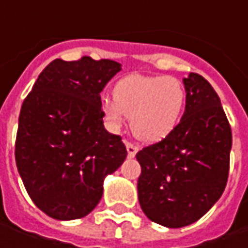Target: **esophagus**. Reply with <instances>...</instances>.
Wrapping results in <instances>:
<instances>
[{
	"label": "esophagus",
	"instance_id": "1",
	"mask_svg": "<svg viewBox=\"0 0 248 248\" xmlns=\"http://www.w3.org/2000/svg\"><path fill=\"white\" fill-rule=\"evenodd\" d=\"M125 148H127V152H128V157H135L137 152H138V146L131 143V142H127L125 143Z\"/></svg>",
	"mask_w": 248,
	"mask_h": 248
}]
</instances>
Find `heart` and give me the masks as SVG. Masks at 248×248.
<instances>
[{
	"mask_svg": "<svg viewBox=\"0 0 248 248\" xmlns=\"http://www.w3.org/2000/svg\"><path fill=\"white\" fill-rule=\"evenodd\" d=\"M113 98L100 105L110 127L120 128L128 116L137 138L156 142L178 125L185 110L186 91L175 77L129 74L116 84Z\"/></svg>",
	"mask_w": 248,
	"mask_h": 248,
	"instance_id": "obj_1",
	"label": "heart"
}]
</instances>
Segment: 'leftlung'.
I'll return each instance as SVG.
<instances>
[{"mask_svg": "<svg viewBox=\"0 0 248 248\" xmlns=\"http://www.w3.org/2000/svg\"><path fill=\"white\" fill-rule=\"evenodd\" d=\"M184 116L163 140L137 153L138 199L150 221L182 228L200 219L222 196L232 131L211 84L197 73L184 78Z\"/></svg>", "mask_w": 248, "mask_h": 248, "instance_id": "left-lung-1", "label": "left lung"}]
</instances>
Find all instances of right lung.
<instances>
[{
	"label": "right lung",
	"instance_id": "right-lung-1",
	"mask_svg": "<svg viewBox=\"0 0 248 248\" xmlns=\"http://www.w3.org/2000/svg\"><path fill=\"white\" fill-rule=\"evenodd\" d=\"M121 70L109 59H55L24 99L15 145L17 171L30 199L53 219L88 215L103 181L127 157L119 135L103 125L100 92Z\"/></svg>",
	"mask_w": 248,
	"mask_h": 248
}]
</instances>
